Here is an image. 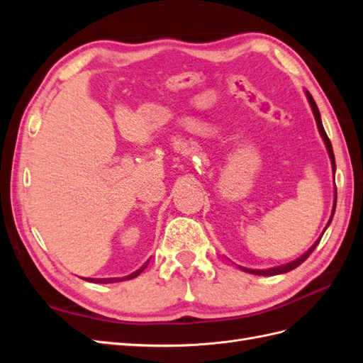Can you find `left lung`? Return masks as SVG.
Instances as JSON below:
<instances>
[{
    "instance_id": "8db88e82",
    "label": "left lung",
    "mask_w": 363,
    "mask_h": 363,
    "mask_svg": "<svg viewBox=\"0 0 363 363\" xmlns=\"http://www.w3.org/2000/svg\"><path fill=\"white\" fill-rule=\"evenodd\" d=\"M306 95H307V100H309V103H311V107H312V112H313V115H315V121H316V125H318V130H320V133H321V136H323V139H324V142H325V147H327V151H328V156H330V160H332V168H333V172H335V169H336V164H335V155H333V148H332V142H330V139H328V136H327V133H325V130H324V127H323V123H321V115H320V111H318V107H316V103H315V100L312 98V95L306 91ZM335 208H336V194H335V203H333V212H332V216H330V219H328V223H327V227H328V224L332 223V218H333V215H335ZM325 227V228H327ZM325 232V230H324ZM320 240H321V238L316 240V242L307 250L304 255L301 256V257H298L296 260H292V262H289V263H286V265H281V267H276V268H269V269H250V268H244V267H239L240 269L242 271H245V272H250V274H256V276H277V274H284V272H289V271H292V269H295L296 267H300L301 263L309 257L311 255H312V251L316 248V245L320 244Z\"/></svg>"
}]
</instances>
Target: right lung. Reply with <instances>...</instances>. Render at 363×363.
I'll use <instances>...</instances> for the list:
<instances>
[{"instance_id": "add662e5", "label": "right lung", "mask_w": 363, "mask_h": 363, "mask_svg": "<svg viewBox=\"0 0 363 363\" xmlns=\"http://www.w3.org/2000/svg\"><path fill=\"white\" fill-rule=\"evenodd\" d=\"M147 268V263L144 267H140L138 271H135V272H131L130 276H127V277H123V279H86L87 281H92V283H115V281H123V280H130V279H135V277H138L139 274L144 271Z\"/></svg>"}]
</instances>
